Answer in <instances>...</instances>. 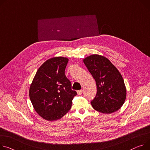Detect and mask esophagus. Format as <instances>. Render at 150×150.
<instances>
[{"label": "esophagus", "instance_id": "obj_1", "mask_svg": "<svg viewBox=\"0 0 150 150\" xmlns=\"http://www.w3.org/2000/svg\"><path fill=\"white\" fill-rule=\"evenodd\" d=\"M77 94H78V95H81V94H82V93H83V90H82V89L79 90V91H77Z\"/></svg>", "mask_w": 150, "mask_h": 150}]
</instances>
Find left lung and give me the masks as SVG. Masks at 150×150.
Segmentation results:
<instances>
[{
    "label": "left lung",
    "instance_id": "1",
    "mask_svg": "<svg viewBox=\"0 0 150 150\" xmlns=\"http://www.w3.org/2000/svg\"><path fill=\"white\" fill-rule=\"evenodd\" d=\"M96 82L97 94L91 101L93 108L103 113L119 110L126 98V88L121 73L106 57L92 54L83 60Z\"/></svg>",
    "mask_w": 150,
    "mask_h": 150
}]
</instances>
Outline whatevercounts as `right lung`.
I'll return each instance as SVG.
<instances>
[{"label": "right lung", "mask_w": 150, "mask_h": 150, "mask_svg": "<svg viewBox=\"0 0 150 150\" xmlns=\"http://www.w3.org/2000/svg\"><path fill=\"white\" fill-rule=\"evenodd\" d=\"M68 59L54 57L38 68L30 86L29 97L34 109L47 121L61 119L70 110L77 95L65 74Z\"/></svg>", "instance_id": "add662e5"}]
</instances>
